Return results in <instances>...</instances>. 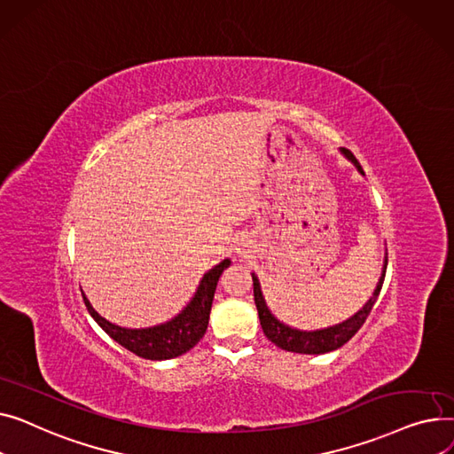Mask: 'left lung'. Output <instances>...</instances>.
Here are the masks:
<instances>
[{"label": "left lung", "instance_id": "8db88e82", "mask_svg": "<svg viewBox=\"0 0 454 454\" xmlns=\"http://www.w3.org/2000/svg\"><path fill=\"white\" fill-rule=\"evenodd\" d=\"M342 153L350 159V161L357 167V170L361 174H364L361 165H359V161L356 159V155L350 150L342 148ZM387 262L388 260L385 258V268H383V275L380 278V284H378V287L374 291V295H372V299L364 304V308L361 311H357L352 318H348V321H346V323L337 325V326L328 328V330H318V332H301V330H293V328L278 323L277 318L271 315V311L268 309V306H265V301H263L262 291H260L258 278L253 273L254 304H256V309H258L260 325H262V330H263L265 337H268L271 342H275L278 348L287 350V352H297V354H326V352L340 348L342 344L348 342L361 330V326L364 325V321L368 318L372 308H374V304H376V301L380 297L383 280H385Z\"/></svg>", "mask_w": 454, "mask_h": 454}]
</instances>
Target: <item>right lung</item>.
Returning <instances> with one entry per match:
<instances>
[{"instance_id": "obj_1", "label": "right lung", "mask_w": 454, "mask_h": 454, "mask_svg": "<svg viewBox=\"0 0 454 454\" xmlns=\"http://www.w3.org/2000/svg\"><path fill=\"white\" fill-rule=\"evenodd\" d=\"M229 263L231 260H223L216 265V268H212L208 273H205L191 304L186 306L176 318H172L170 323L146 328V330H128V328L115 326L110 321H106L104 317H100L93 309L84 293H82V299L90 315L97 321V325L114 340L124 346L126 350L133 352L143 359H152V361L172 359L194 348V346L200 342V339L205 335L216 284L223 270L229 268Z\"/></svg>"}]
</instances>
